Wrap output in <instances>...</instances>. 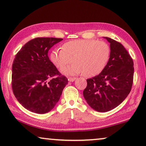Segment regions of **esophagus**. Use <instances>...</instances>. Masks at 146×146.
<instances>
[{
  "instance_id": "esophagus-1",
  "label": "esophagus",
  "mask_w": 146,
  "mask_h": 146,
  "mask_svg": "<svg viewBox=\"0 0 146 146\" xmlns=\"http://www.w3.org/2000/svg\"><path fill=\"white\" fill-rule=\"evenodd\" d=\"M75 79H76L75 77H69V78H68L69 81H70V82H73L74 81H75Z\"/></svg>"
}]
</instances>
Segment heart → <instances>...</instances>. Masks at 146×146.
I'll return each instance as SVG.
<instances>
[{"mask_svg": "<svg viewBox=\"0 0 146 146\" xmlns=\"http://www.w3.org/2000/svg\"><path fill=\"white\" fill-rule=\"evenodd\" d=\"M110 50L103 41L76 40L65 43L62 49H55L50 54V59L55 66L62 69L71 62L73 64L63 68L66 75L83 73L85 77H94L105 68L110 57Z\"/></svg>", "mask_w": 146, "mask_h": 146, "instance_id": "heart-1", "label": "heart"}]
</instances>
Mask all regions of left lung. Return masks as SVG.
<instances>
[{
    "label": "left lung",
    "mask_w": 146,
    "mask_h": 146,
    "mask_svg": "<svg viewBox=\"0 0 146 146\" xmlns=\"http://www.w3.org/2000/svg\"><path fill=\"white\" fill-rule=\"evenodd\" d=\"M110 43V58L99 75L87 79L83 96L98 112L110 111L124 101L130 93L134 79V62L120 42L104 37Z\"/></svg>",
    "instance_id": "left-lung-1"
}]
</instances>
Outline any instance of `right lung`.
Here are the masks:
<instances>
[{"mask_svg":"<svg viewBox=\"0 0 146 146\" xmlns=\"http://www.w3.org/2000/svg\"><path fill=\"white\" fill-rule=\"evenodd\" d=\"M62 38H36L16 53L12 63V89L18 101L37 114L52 110L68 79L48 57V51Z\"/></svg>","mask_w":146,"mask_h":146,"instance_id":"obj_1","label":"right lung"}]
</instances>
